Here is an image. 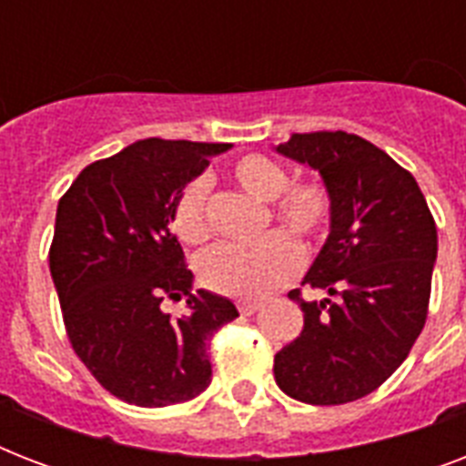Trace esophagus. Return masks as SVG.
<instances>
[{
    "label": "esophagus",
    "instance_id": "1",
    "mask_svg": "<svg viewBox=\"0 0 466 466\" xmlns=\"http://www.w3.org/2000/svg\"><path fill=\"white\" fill-rule=\"evenodd\" d=\"M261 302H251V299H244V302H239V311L241 314H244V317H251V314H254V311H258L261 309Z\"/></svg>",
    "mask_w": 466,
    "mask_h": 466
}]
</instances>
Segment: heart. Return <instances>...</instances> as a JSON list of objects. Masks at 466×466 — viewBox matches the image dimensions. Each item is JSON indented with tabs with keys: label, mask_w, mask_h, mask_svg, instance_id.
I'll list each match as a JSON object with an SVG mask.
<instances>
[{
	"label": "heart",
	"mask_w": 466,
	"mask_h": 466,
	"mask_svg": "<svg viewBox=\"0 0 466 466\" xmlns=\"http://www.w3.org/2000/svg\"><path fill=\"white\" fill-rule=\"evenodd\" d=\"M237 188L270 203V219L299 237L314 241L324 234L331 218V196L321 181H292L280 161L266 155H247L229 168ZM176 237L186 244H200L210 237L208 222V188L203 181H190L176 198L171 212ZM302 266L299 247L285 234H268L254 247L222 244L210 248L198 263L200 283L210 290L237 299H256L288 283Z\"/></svg>",
	"instance_id": "obj_1"
}]
</instances>
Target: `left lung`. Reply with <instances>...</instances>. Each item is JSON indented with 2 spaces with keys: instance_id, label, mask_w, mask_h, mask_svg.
<instances>
[{
  "instance_id": "obj_1",
  "label": "left lung",
  "mask_w": 466,
  "mask_h": 466,
  "mask_svg": "<svg viewBox=\"0 0 466 466\" xmlns=\"http://www.w3.org/2000/svg\"><path fill=\"white\" fill-rule=\"evenodd\" d=\"M278 155L319 171L331 196V227L302 283L324 290L305 302L298 339L276 353L288 397L314 406L368 397L420 336L428 317L438 229L419 183L358 135L305 133Z\"/></svg>"
}]
</instances>
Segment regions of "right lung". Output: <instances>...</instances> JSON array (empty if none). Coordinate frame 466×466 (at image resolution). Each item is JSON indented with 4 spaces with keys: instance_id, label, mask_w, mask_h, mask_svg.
Instances as JSON below:
<instances>
[{
    "instance_id": "obj_1",
    "label": "right lung",
    "mask_w": 466,
    "mask_h": 466,
    "mask_svg": "<svg viewBox=\"0 0 466 466\" xmlns=\"http://www.w3.org/2000/svg\"><path fill=\"white\" fill-rule=\"evenodd\" d=\"M232 145L137 140L76 176L57 203L50 276L69 343L113 397L168 406L212 380L208 340L239 317L227 298L193 292V273L171 234L176 198ZM187 295L171 319L164 297Z\"/></svg>"
}]
</instances>
